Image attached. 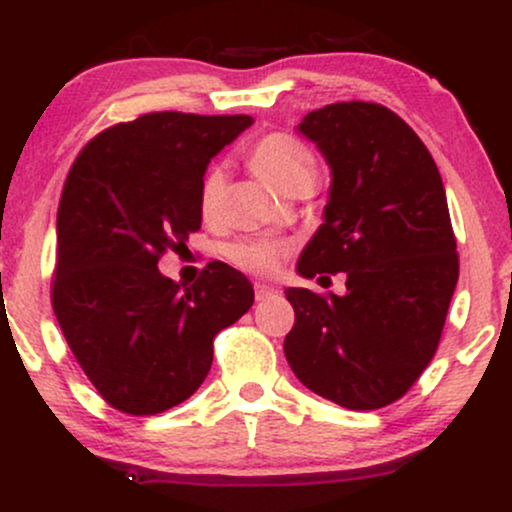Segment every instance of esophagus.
<instances>
[{
    "mask_svg": "<svg viewBox=\"0 0 512 512\" xmlns=\"http://www.w3.org/2000/svg\"><path fill=\"white\" fill-rule=\"evenodd\" d=\"M274 293H279L274 289V286H267V284H255V298L257 301H267V298H272Z\"/></svg>",
    "mask_w": 512,
    "mask_h": 512,
    "instance_id": "34e87169",
    "label": "esophagus"
}]
</instances>
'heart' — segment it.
Listing matches in <instances>:
<instances>
[{
  "instance_id": "b5f03b06",
  "label": "heart",
  "mask_w": 512,
  "mask_h": 512,
  "mask_svg": "<svg viewBox=\"0 0 512 512\" xmlns=\"http://www.w3.org/2000/svg\"><path fill=\"white\" fill-rule=\"evenodd\" d=\"M250 168L274 190L289 195L301 182L315 180V156L301 139L291 134L274 132L262 137L260 142L250 149L248 154ZM223 199H226V178L221 168H209L199 182V214L202 219L211 223L221 216ZM291 252V245L286 240H269L255 238L243 240L228 248V257L233 264L248 269L255 274H272L279 269L281 260Z\"/></svg>"
}]
</instances>
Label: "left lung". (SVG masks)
Returning a JSON list of instances; mask_svg holds the SVG:
<instances>
[{
  "label": "left lung",
  "mask_w": 512,
  "mask_h": 512,
  "mask_svg": "<svg viewBox=\"0 0 512 512\" xmlns=\"http://www.w3.org/2000/svg\"><path fill=\"white\" fill-rule=\"evenodd\" d=\"M298 129L332 168L325 223L298 274H346V293L286 289V361L315 395L368 411L397 402L436 354L460 276L438 166L380 103H332Z\"/></svg>",
  "instance_id": "1"
}]
</instances>
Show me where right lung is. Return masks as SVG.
<instances>
[{"instance_id":"obj_1","label":"right lung","mask_w":512,"mask_h":512,"mask_svg":"<svg viewBox=\"0 0 512 512\" xmlns=\"http://www.w3.org/2000/svg\"><path fill=\"white\" fill-rule=\"evenodd\" d=\"M250 115L149 113L103 129L69 168L57 209L52 310L86 378L132 416L185 402L214 337L255 301L248 276L209 262L195 284L158 272L199 231L209 161Z\"/></svg>"}]
</instances>
